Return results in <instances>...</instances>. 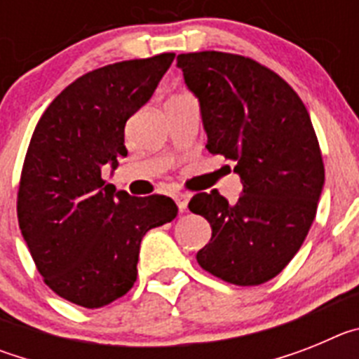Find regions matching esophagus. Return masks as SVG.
<instances>
[{
	"instance_id": "obj_1",
	"label": "esophagus",
	"mask_w": 359,
	"mask_h": 359,
	"mask_svg": "<svg viewBox=\"0 0 359 359\" xmlns=\"http://www.w3.org/2000/svg\"><path fill=\"white\" fill-rule=\"evenodd\" d=\"M189 199H190V194H185V192H177V194H174V201H176L177 208L180 210H185L187 205H189Z\"/></svg>"
}]
</instances>
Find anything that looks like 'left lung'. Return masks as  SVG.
<instances>
[{
	"instance_id": "obj_1",
	"label": "left lung",
	"mask_w": 359,
	"mask_h": 359,
	"mask_svg": "<svg viewBox=\"0 0 359 359\" xmlns=\"http://www.w3.org/2000/svg\"><path fill=\"white\" fill-rule=\"evenodd\" d=\"M177 68L199 100L208 152L233 161L243 183L233 205L217 190L190 199L212 226L196 259L230 284H264L300 250L325 183L309 113L284 79L248 57L182 53Z\"/></svg>"
}]
</instances>
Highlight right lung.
<instances>
[{"label": "right lung", "mask_w": 359, "mask_h": 359, "mask_svg": "<svg viewBox=\"0 0 359 359\" xmlns=\"http://www.w3.org/2000/svg\"><path fill=\"white\" fill-rule=\"evenodd\" d=\"M174 61V53L122 61L86 73L53 98L32 135L18 192V219L46 286L95 309L136 280L144 236L170 223L176 203L131 198L106 185L126 156L123 129Z\"/></svg>", "instance_id": "1"}]
</instances>
